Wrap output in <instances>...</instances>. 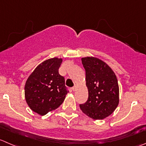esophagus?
Masks as SVG:
<instances>
[{
    "label": "esophagus",
    "mask_w": 146,
    "mask_h": 146,
    "mask_svg": "<svg viewBox=\"0 0 146 146\" xmlns=\"http://www.w3.org/2000/svg\"><path fill=\"white\" fill-rule=\"evenodd\" d=\"M76 88H77V87H76V86H73V87L72 88V90H73V91H76Z\"/></svg>",
    "instance_id": "1"
}]
</instances>
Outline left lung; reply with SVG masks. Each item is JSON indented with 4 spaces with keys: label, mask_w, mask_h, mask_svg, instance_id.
<instances>
[{
    "label": "left lung",
    "mask_w": 146,
    "mask_h": 146,
    "mask_svg": "<svg viewBox=\"0 0 146 146\" xmlns=\"http://www.w3.org/2000/svg\"><path fill=\"white\" fill-rule=\"evenodd\" d=\"M86 70L88 98L80 108L85 114L96 120L111 115L119 103L118 80L112 69L105 62L93 57L83 58Z\"/></svg>",
    "instance_id": "obj_1"
}]
</instances>
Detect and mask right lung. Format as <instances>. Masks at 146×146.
I'll use <instances>...</instances> for the list:
<instances>
[{"instance_id":"obj_1","label":"right lung","mask_w":146,"mask_h":146,"mask_svg":"<svg viewBox=\"0 0 146 146\" xmlns=\"http://www.w3.org/2000/svg\"><path fill=\"white\" fill-rule=\"evenodd\" d=\"M61 58L48 59L35 68L25 85V100L30 108L44 115L58 108L68 93L65 78L58 73Z\"/></svg>"}]
</instances>
